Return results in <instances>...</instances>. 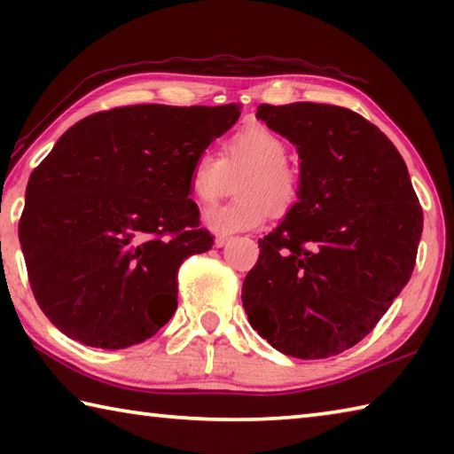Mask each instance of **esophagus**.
<instances>
[{
  "label": "esophagus",
  "instance_id": "obj_1",
  "mask_svg": "<svg viewBox=\"0 0 454 454\" xmlns=\"http://www.w3.org/2000/svg\"><path fill=\"white\" fill-rule=\"evenodd\" d=\"M228 242H230V236H216V240H214L216 248H222V246H226Z\"/></svg>",
  "mask_w": 454,
  "mask_h": 454
}]
</instances>
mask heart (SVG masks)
I'll list each match as a JSON object with an SVG mask.
<instances>
[{"mask_svg": "<svg viewBox=\"0 0 454 454\" xmlns=\"http://www.w3.org/2000/svg\"><path fill=\"white\" fill-rule=\"evenodd\" d=\"M286 158V142L264 126L244 128L228 137L220 158L200 153L188 178L198 202H216L230 188V178L238 176V196L206 210L204 224L216 234H236L262 226L270 212H288L298 196V176Z\"/></svg>", "mask_w": 454, "mask_h": 454, "instance_id": "obj_1", "label": "heart"}]
</instances>
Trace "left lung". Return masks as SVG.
Wrapping results in <instances>:
<instances>
[{
	"mask_svg": "<svg viewBox=\"0 0 454 454\" xmlns=\"http://www.w3.org/2000/svg\"><path fill=\"white\" fill-rule=\"evenodd\" d=\"M296 145L298 200L242 284L258 334L282 355H340L371 333L409 282L422 208L395 144L340 106H258Z\"/></svg>",
	"mask_w": 454,
	"mask_h": 454,
	"instance_id": "obj_1",
	"label": "left lung"
}]
</instances>
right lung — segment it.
I'll return each instance as SVG.
<instances>
[{
  "label": "right lung",
  "instance_id": "1",
  "mask_svg": "<svg viewBox=\"0 0 454 454\" xmlns=\"http://www.w3.org/2000/svg\"><path fill=\"white\" fill-rule=\"evenodd\" d=\"M240 107L142 104L80 120L29 176L20 242L45 317L86 347L148 340L178 309V268L212 248L190 168Z\"/></svg>",
  "mask_w": 454,
  "mask_h": 454
}]
</instances>
